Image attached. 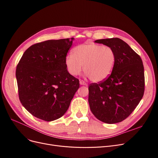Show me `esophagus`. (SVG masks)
I'll list each match as a JSON object with an SVG mask.
<instances>
[{
	"label": "esophagus",
	"mask_w": 158,
	"mask_h": 158,
	"mask_svg": "<svg viewBox=\"0 0 158 158\" xmlns=\"http://www.w3.org/2000/svg\"><path fill=\"white\" fill-rule=\"evenodd\" d=\"M80 85H87V83L85 82L84 81L82 80H80Z\"/></svg>",
	"instance_id": "1"
}]
</instances>
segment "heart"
Returning <instances> with one entry per match:
<instances>
[{
    "label": "heart",
    "mask_w": 158,
    "mask_h": 158,
    "mask_svg": "<svg viewBox=\"0 0 158 158\" xmlns=\"http://www.w3.org/2000/svg\"><path fill=\"white\" fill-rule=\"evenodd\" d=\"M115 60V52L111 47L87 43L75 47L73 54L66 55L65 64L73 76L78 75L84 65V70L89 79L99 82L111 74Z\"/></svg>",
    "instance_id": "obj_1"
}]
</instances>
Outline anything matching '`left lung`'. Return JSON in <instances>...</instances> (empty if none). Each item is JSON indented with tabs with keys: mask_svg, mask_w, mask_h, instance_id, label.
Here are the masks:
<instances>
[{
	"mask_svg": "<svg viewBox=\"0 0 158 158\" xmlns=\"http://www.w3.org/2000/svg\"><path fill=\"white\" fill-rule=\"evenodd\" d=\"M111 47L116 60L111 74L102 82L89 85L91 111L108 124L127 118L135 109L144 92V70L140 56L119 38L95 41Z\"/></svg>",
	"mask_w": 158,
	"mask_h": 158,
	"instance_id": "left-lung-1",
	"label": "left lung"
}]
</instances>
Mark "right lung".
<instances>
[{
	"label": "right lung",
	"mask_w": 158,
	"mask_h": 158,
	"mask_svg": "<svg viewBox=\"0 0 158 158\" xmlns=\"http://www.w3.org/2000/svg\"><path fill=\"white\" fill-rule=\"evenodd\" d=\"M74 38L47 40L30 47L16 70L19 99L32 115L45 121L66 112L79 80L69 74L65 58Z\"/></svg>",
	"instance_id": "1"
}]
</instances>
